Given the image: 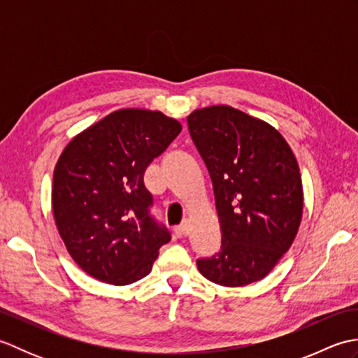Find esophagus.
Wrapping results in <instances>:
<instances>
[{
    "label": "esophagus",
    "mask_w": 358,
    "mask_h": 358,
    "mask_svg": "<svg viewBox=\"0 0 358 358\" xmlns=\"http://www.w3.org/2000/svg\"><path fill=\"white\" fill-rule=\"evenodd\" d=\"M178 234L180 235H185V237H186V235L191 234V222H189L187 218L183 220V223L178 226Z\"/></svg>",
    "instance_id": "1"
}]
</instances>
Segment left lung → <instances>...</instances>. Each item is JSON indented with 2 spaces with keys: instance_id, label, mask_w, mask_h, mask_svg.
<instances>
[{
  "instance_id": "1",
  "label": "left lung",
  "mask_w": 358,
  "mask_h": 358,
  "mask_svg": "<svg viewBox=\"0 0 358 358\" xmlns=\"http://www.w3.org/2000/svg\"><path fill=\"white\" fill-rule=\"evenodd\" d=\"M189 132L214 187L222 249L196 262L203 277L238 287L275 268L303 217L300 167L287 141L266 121L231 106L195 109Z\"/></svg>"
}]
</instances>
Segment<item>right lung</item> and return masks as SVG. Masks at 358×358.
<instances>
[{"label":"right lung","instance_id":"right-lung-1","mask_svg":"<svg viewBox=\"0 0 358 358\" xmlns=\"http://www.w3.org/2000/svg\"><path fill=\"white\" fill-rule=\"evenodd\" d=\"M180 132L163 112L127 108L67 143L53 171L52 210L67 252L90 277L124 286L152 271L171 234L149 215L143 175Z\"/></svg>","mask_w":358,"mask_h":358}]
</instances>
